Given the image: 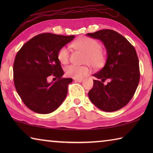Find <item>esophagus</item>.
<instances>
[{"mask_svg": "<svg viewBox=\"0 0 153 153\" xmlns=\"http://www.w3.org/2000/svg\"><path fill=\"white\" fill-rule=\"evenodd\" d=\"M74 80H75V82H83V79H74Z\"/></svg>", "mask_w": 153, "mask_h": 153, "instance_id": "obj_1", "label": "esophagus"}]
</instances>
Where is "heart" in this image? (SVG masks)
Listing matches in <instances>:
<instances>
[{"instance_id":"obj_1","label":"heart","mask_w":153,"mask_h":153,"mask_svg":"<svg viewBox=\"0 0 153 153\" xmlns=\"http://www.w3.org/2000/svg\"><path fill=\"white\" fill-rule=\"evenodd\" d=\"M71 46L85 53L84 61L94 68L102 67L105 63L106 56L101 49V46L97 41L88 37H82L71 44ZM57 58L61 63L67 64L69 60V49L63 46L59 49ZM65 72L67 76L74 79H80L89 74L88 67L70 65L65 67Z\"/></svg>"}]
</instances>
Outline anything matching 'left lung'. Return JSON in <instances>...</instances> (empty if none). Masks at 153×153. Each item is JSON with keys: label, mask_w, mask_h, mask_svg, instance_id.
Returning <instances> with one entry per match:
<instances>
[{"label": "left lung", "mask_w": 153, "mask_h": 153, "mask_svg": "<svg viewBox=\"0 0 153 153\" xmlns=\"http://www.w3.org/2000/svg\"><path fill=\"white\" fill-rule=\"evenodd\" d=\"M86 36L102 41L107 54L105 66L93 75L101 80H93L94 85L88 92L90 101L102 111H117L130 101L138 87L140 75L136 51L125 37L112 30ZM107 79L110 82L104 85Z\"/></svg>", "instance_id": "1"}]
</instances>
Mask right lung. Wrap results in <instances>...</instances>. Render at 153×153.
Listing matches in <instances>:
<instances>
[{
  "label": "right lung",
  "instance_id": "right-lung-1",
  "mask_svg": "<svg viewBox=\"0 0 153 153\" xmlns=\"http://www.w3.org/2000/svg\"><path fill=\"white\" fill-rule=\"evenodd\" d=\"M74 38L41 33L27 41L18 51L13 64L14 84L22 101L30 110L48 114L64 101L67 86L73 79L62 77L64 72L57 53ZM50 76L58 80L48 82Z\"/></svg>",
  "mask_w": 153,
  "mask_h": 153
}]
</instances>
